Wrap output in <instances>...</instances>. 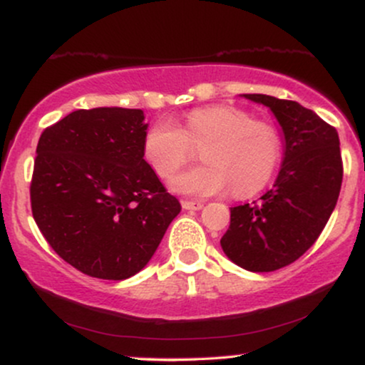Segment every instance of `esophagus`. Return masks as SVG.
<instances>
[{"instance_id": "1", "label": "esophagus", "mask_w": 365, "mask_h": 365, "mask_svg": "<svg viewBox=\"0 0 365 365\" xmlns=\"http://www.w3.org/2000/svg\"><path fill=\"white\" fill-rule=\"evenodd\" d=\"M182 208L184 210H191V211H196V210H201L203 208V201H190V200H182L181 201Z\"/></svg>"}]
</instances>
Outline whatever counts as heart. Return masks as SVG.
I'll use <instances>...</instances> for the list:
<instances>
[{"mask_svg":"<svg viewBox=\"0 0 365 365\" xmlns=\"http://www.w3.org/2000/svg\"><path fill=\"white\" fill-rule=\"evenodd\" d=\"M200 145L203 164L175 175L174 191L211 196L233 186V195H252L269 181L281 155L277 130L233 106L196 108L181 127L157 120L143 138V155L159 178L169 179Z\"/></svg>","mask_w":365,"mask_h":365,"instance_id":"obj_1","label":"heart"}]
</instances>
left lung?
Instances as JSON below:
<instances>
[{"label":"left lung","instance_id":"8db88e82","mask_svg":"<svg viewBox=\"0 0 365 365\" xmlns=\"http://www.w3.org/2000/svg\"><path fill=\"white\" fill-rule=\"evenodd\" d=\"M271 108L284 133V157L272 190L230 210L220 240L227 257L252 272H271L312 247L339 200L344 165L336 130L299 103L244 94Z\"/></svg>","mask_w":365,"mask_h":365}]
</instances>
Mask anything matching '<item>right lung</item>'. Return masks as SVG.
Wrapping results in <instances>:
<instances>
[{
	"label": "right lung",
	"instance_id": "right-lung-1",
	"mask_svg": "<svg viewBox=\"0 0 365 365\" xmlns=\"http://www.w3.org/2000/svg\"><path fill=\"white\" fill-rule=\"evenodd\" d=\"M142 110H78L40 135L31 213L58 257L123 281L142 271L181 211L143 159Z\"/></svg>",
	"mask_w": 365,
	"mask_h": 365
}]
</instances>
